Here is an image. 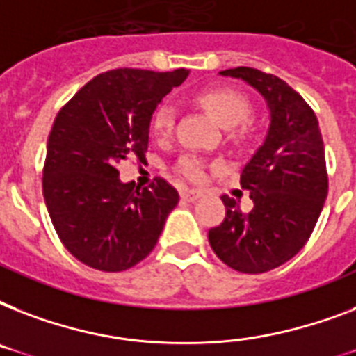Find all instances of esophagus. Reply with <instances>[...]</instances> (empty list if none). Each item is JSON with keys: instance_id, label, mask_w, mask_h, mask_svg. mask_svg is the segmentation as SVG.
I'll return each mask as SVG.
<instances>
[{"instance_id": "obj_1", "label": "esophagus", "mask_w": 356, "mask_h": 356, "mask_svg": "<svg viewBox=\"0 0 356 356\" xmlns=\"http://www.w3.org/2000/svg\"><path fill=\"white\" fill-rule=\"evenodd\" d=\"M203 195V192L201 190H190V188H184L183 192H181V197H183L184 201H197Z\"/></svg>"}]
</instances>
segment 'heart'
Wrapping results in <instances>:
<instances>
[{
    "label": "heart",
    "instance_id": "obj_1",
    "mask_svg": "<svg viewBox=\"0 0 356 356\" xmlns=\"http://www.w3.org/2000/svg\"><path fill=\"white\" fill-rule=\"evenodd\" d=\"M200 103L203 105L207 113L216 120L222 127L231 129L243 123L251 114V103L242 92L234 88H211L205 90L200 96ZM173 120H175V108L172 103H161L153 113L151 118V131L156 136H168L173 129ZM179 173L190 181H201L205 175V166L201 159L194 155L183 156L177 164Z\"/></svg>",
    "mask_w": 356,
    "mask_h": 356
}]
</instances>
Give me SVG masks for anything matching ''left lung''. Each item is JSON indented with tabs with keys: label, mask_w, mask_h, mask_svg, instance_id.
Segmentation results:
<instances>
[{
	"label": "left lung",
	"mask_w": 356,
	"mask_h": 356,
	"mask_svg": "<svg viewBox=\"0 0 356 356\" xmlns=\"http://www.w3.org/2000/svg\"><path fill=\"white\" fill-rule=\"evenodd\" d=\"M260 92L270 108L264 144L243 166L240 184L253 200L251 212L223 195L225 220L209 231L218 259L242 273H264L303 248L325 203V149L309 103L271 74L240 66L220 72Z\"/></svg>",
	"instance_id": "left-lung-1"
}]
</instances>
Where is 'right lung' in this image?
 <instances>
[{"label":"right lung","mask_w":356,"mask_h":356,"mask_svg":"<svg viewBox=\"0 0 356 356\" xmlns=\"http://www.w3.org/2000/svg\"><path fill=\"white\" fill-rule=\"evenodd\" d=\"M188 70L118 68L88 81L60 111L47 138L42 190L60 242L94 270L123 271L156 245L177 190L120 181L118 164L144 161L149 123L162 97Z\"/></svg>","instance_id":"right-lung-1"}]
</instances>
